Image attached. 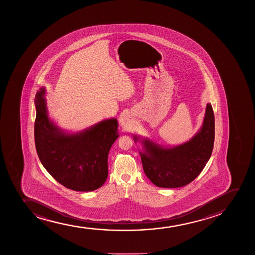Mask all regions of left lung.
I'll return each instance as SVG.
<instances>
[{
    "label": "left lung",
    "mask_w": 255,
    "mask_h": 255,
    "mask_svg": "<svg viewBox=\"0 0 255 255\" xmlns=\"http://www.w3.org/2000/svg\"><path fill=\"white\" fill-rule=\"evenodd\" d=\"M214 115L208 103L201 128L190 140L175 146H162L148 138L133 135L140 141L139 151L143 171L154 185L161 188H179L190 184L199 175L214 149Z\"/></svg>",
    "instance_id": "1"
}]
</instances>
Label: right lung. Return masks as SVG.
<instances>
[{
    "label": "right lung",
    "instance_id": "1",
    "mask_svg": "<svg viewBox=\"0 0 255 255\" xmlns=\"http://www.w3.org/2000/svg\"><path fill=\"white\" fill-rule=\"evenodd\" d=\"M46 88L35 94V143L43 167L65 187L92 191L108 177V155L119 137L118 122L111 118L80 132L64 131L50 119L45 99Z\"/></svg>",
    "mask_w": 255,
    "mask_h": 255
}]
</instances>
